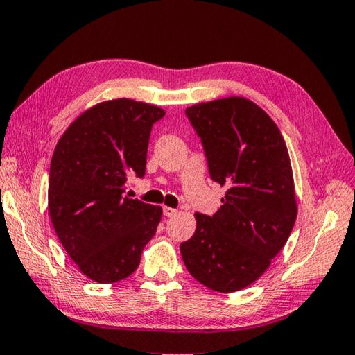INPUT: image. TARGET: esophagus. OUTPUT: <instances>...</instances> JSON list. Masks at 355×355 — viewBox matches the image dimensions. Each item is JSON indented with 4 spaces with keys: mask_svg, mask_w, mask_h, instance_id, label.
<instances>
[{
    "mask_svg": "<svg viewBox=\"0 0 355 355\" xmlns=\"http://www.w3.org/2000/svg\"><path fill=\"white\" fill-rule=\"evenodd\" d=\"M177 209H173V208H169V206H164V208H163V214L166 216V217H173V216H175L177 214Z\"/></svg>",
    "mask_w": 355,
    "mask_h": 355,
    "instance_id": "1",
    "label": "esophagus"
}]
</instances>
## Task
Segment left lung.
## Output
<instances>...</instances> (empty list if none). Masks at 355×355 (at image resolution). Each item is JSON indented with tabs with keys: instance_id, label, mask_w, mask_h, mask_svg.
<instances>
[{
	"instance_id": "1",
	"label": "left lung",
	"mask_w": 355,
	"mask_h": 355,
	"mask_svg": "<svg viewBox=\"0 0 355 355\" xmlns=\"http://www.w3.org/2000/svg\"><path fill=\"white\" fill-rule=\"evenodd\" d=\"M186 116L202 141L212 182L227 188L216 214H196L197 228L180 245L184 266L216 292L261 278L296 220L293 173L273 119L243 98L192 105Z\"/></svg>"
}]
</instances>
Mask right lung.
I'll return each instance as SVG.
<instances>
[{
  "instance_id": "obj_1",
  "label": "right lung",
  "mask_w": 355,
  "mask_h": 355,
  "mask_svg": "<svg viewBox=\"0 0 355 355\" xmlns=\"http://www.w3.org/2000/svg\"><path fill=\"white\" fill-rule=\"evenodd\" d=\"M163 116L144 102L107 101L82 113L55 146L51 220L80 272L101 284L130 276L157 233L163 211L125 196V184L144 177L152 127Z\"/></svg>"
}]
</instances>
